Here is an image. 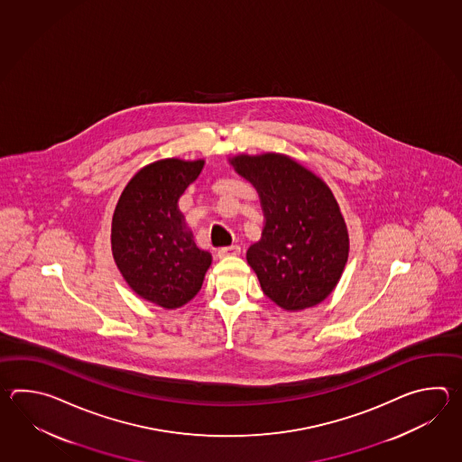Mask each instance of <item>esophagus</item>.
<instances>
[{
	"label": "esophagus",
	"instance_id": "34e87169",
	"mask_svg": "<svg viewBox=\"0 0 462 462\" xmlns=\"http://www.w3.org/2000/svg\"><path fill=\"white\" fill-rule=\"evenodd\" d=\"M239 253H241V245H225L217 249V257H229V255H237Z\"/></svg>",
	"mask_w": 462,
	"mask_h": 462
}]
</instances>
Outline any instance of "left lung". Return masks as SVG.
<instances>
[{
	"label": "left lung",
	"mask_w": 462,
	"mask_h": 462,
	"mask_svg": "<svg viewBox=\"0 0 462 462\" xmlns=\"http://www.w3.org/2000/svg\"><path fill=\"white\" fill-rule=\"evenodd\" d=\"M231 163L263 203V237L245 254L263 292L285 310L322 302L348 257V233L332 191L284 155H241Z\"/></svg>",
	"instance_id": "1"
}]
</instances>
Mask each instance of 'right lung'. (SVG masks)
<instances>
[{
    "instance_id": "right-lung-1",
    "label": "right lung",
    "mask_w": 462,
    "mask_h": 462,
    "mask_svg": "<svg viewBox=\"0 0 462 462\" xmlns=\"http://www.w3.org/2000/svg\"><path fill=\"white\" fill-rule=\"evenodd\" d=\"M203 170V160H160L128 181L112 219V253L140 297L177 309L201 289L211 254L183 226L178 198Z\"/></svg>"
}]
</instances>
